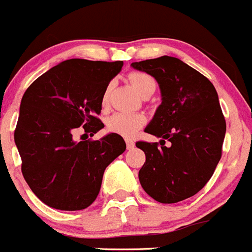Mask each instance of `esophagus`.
<instances>
[{"label":"esophagus","mask_w":252,"mask_h":252,"mask_svg":"<svg viewBox=\"0 0 252 252\" xmlns=\"http://www.w3.org/2000/svg\"><path fill=\"white\" fill-rule=\"evenodd\" d=\"M126 146H127V149H133L135 148V142L131 139H126Z\"/></svg>","instance_id":"esophagus-1"}]
</instances>
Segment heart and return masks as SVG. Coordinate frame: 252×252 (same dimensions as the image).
<instances>
[{
  "mask_svg": "<svg viewBox=\"0 0 252 252\" xmlns=\"http://www.w3.org/2000/svg\"><path fill=\"white\" fill-rule=\"evenodd\" d=\"M128 79L140 94H144L149 90H155L157 87L154 78L144 72H131L128 74ZM108 95L110 87H107L102 94V103L106 104L108 102ZM145 116L141 113L116 112L107 120V128L111 132L128 137L135 135L145 125Z\"/></svg>",
  "mask_w": 252,
  "mask_h": 252,
  "instance_id": "heart-1",
  "label": "heart"
}]
</instances>
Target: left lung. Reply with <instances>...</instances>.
<instances>
[{
    "mask_svg": "<svg viewBox=\"0 0 252 252\" xmlns=\"http://www.w3.org/2000/svg\"><path fill=\"white\" fill-rule=\"evenodd\" d=\"M135 69L153 75L162 102L145 132L159 142L137 141L146 160L139 171L141 187L160 203H177L197 194L222 157L226 120L208 78L178 58L135 62ZM171 141L169 148L165 140Z\"/></svg>",
    "mask_w": 252,
    "mask_h": 252,
    "instance_id": "obj_1",
    "label": "left lung"
}]
</instances>
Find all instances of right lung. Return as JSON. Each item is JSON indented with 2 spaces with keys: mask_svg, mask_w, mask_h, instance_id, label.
Segmentation results:
<instances>
[{
  "mask_svg": "<svg viewBox=\"0 0 252 252\" xmlns=\"http://www.w3.org/2000/svg\"><path fill=\"white\" fill-rule=\"evenodd\" d=\"M124 62L69 59L30 84L20 106L15 142L26 183L40 201L62 211H79L94 202L104 169L126 149L110 133L101 140L74 141L83 126L93 136L102 94Z\"/></svg>",
  "mask_w": 252,
  "mask_h": 252,
  "instance_id": "1",
  "label": "right lung"
}]
</instances>
